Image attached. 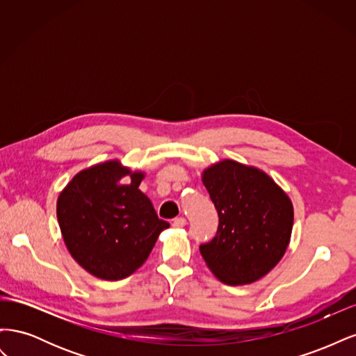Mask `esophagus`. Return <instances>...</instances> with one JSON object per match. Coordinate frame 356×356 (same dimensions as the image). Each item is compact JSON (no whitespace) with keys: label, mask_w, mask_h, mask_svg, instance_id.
Returning <instances> with one entry per match:
<instances>
[{"label":"esophagus","mask_w":356,"mask_h":356,"mask_svg":"<svg viewBox=\"0 0 356 356\" xmlns=\"http://www.w3.org/2000/svg\"><path fill=\"white\" fill-rule=\"evenodd\" d=\"M186 224H187V221H186V218H182V217L174 218V221H172V225H174V227H177V229H179V227H184Z\"/></svg>","instance_id":"34e87169"}]
</instances>
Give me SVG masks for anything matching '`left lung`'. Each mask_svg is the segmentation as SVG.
I'll return each mask as SVG.
<instances>
[{
    "instance_id": "obj_1",
    "label": "left lung",
    "mask_w": 356,
    "mask_h": 356,
    "mask_svg": "<svg viewBox=\"0 0 356 356\" xmlns=\"http://www.w3.org/2000/svg\"><path fill=\"white\" fill-rule=\"evenodd\" d=\"M202 181L220 218L215 238L200 245L204 263L227 285L258 281L286 251L293 203L263 170L229 159L204 169Z\"/></svg>"
}]
</instances>
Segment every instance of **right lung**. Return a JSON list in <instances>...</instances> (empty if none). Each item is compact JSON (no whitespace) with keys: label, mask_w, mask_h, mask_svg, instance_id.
Here are the masks:
<instances>
[{"label":"right lung","mask_w":356,"mask_h":356,"mask_svg":"<svg viewBox=\"0 0 356 356\" xmlns=\"http://www.w3.org/2000/svg\"><path fill=\"white\" fill-rule=\"evenodd\" d=\"M126 175L131 182L120 185ZM144 177L110 160L79 172L59 195L63 242L90 275L105 281L132 275L145 263L160 232L169 227L138 188Z\"/></svg>","instance_id":"obj_1"}]
</instances>
